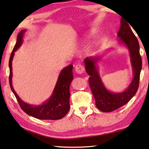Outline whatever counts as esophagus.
<instances>
[{"label":"esophagus","instance_id":"34e87169","mask_svg":"<svg viewBox=\"0 0 149 149\" xmlns=\"http://www.w3.org/2000/svg\"><path fill=\"white\" fill-rule=\"evenodd\" d=\"M75 71L78 74H82L85 72V68L82 65L77 64L75 66Z\"/></svg>","mask_w":149,"mask_h":149}]
</instances>
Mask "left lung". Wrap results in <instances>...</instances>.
I'll return each mask as SVG.
<instances>
[{
	"instance_id": "obj_1",
	"label": "left lung",
	"mask_w": 149,
	"mask_h": 149,
	"mask_svg": "<svg viewBox=\"0 0 149 149\" xmlns=\"http://www.w3.org/2000/svg\"><path fill=\"white\" fill-rule=\"evenodd\" d=\"M118 37L121 43L125 45L129 50L133 72V79L125 91L116 93L107 89L96 67L97 62L100 59L99 56L87 57L84 60L85 70L87 74L90 75L89 84L95 99L96 107L104 112H110L127 104L137 93L139 84L142 68L139 44L129 24L122 18Z\"/></svg>"
}]
</instances>
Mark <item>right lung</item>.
<instances>
[{"label": "right lung", "mask_w": 149, "mask_h": 149, "mask_svg": "<svg viewBox=\"0 0 149 149\" xmlns=\"http://www.w3.org/2000/svg\"><path fill=\"white\" fill-rule=\"evenodd\" d=\"M26 30H22L17 36L16 45L9 60V83L12 92L16 97L20 107L27 114L40 120H60L64 117L68 112L70 106V85L73 79V65L70 64L64 68L59 74L58 79L53 93L49 99L40 106H35L24 102L15 92L12 84V62L14 52L19 49L23 42V37Z\"/></svg>", "instance_id": "1"}]
</instances>
